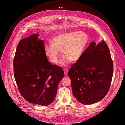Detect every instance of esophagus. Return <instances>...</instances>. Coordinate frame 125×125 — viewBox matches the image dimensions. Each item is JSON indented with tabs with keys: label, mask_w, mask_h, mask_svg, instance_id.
I'll return each instance as SVG.
<instances>
[{
	"label": "esophagus",
	"mask_w": 125,
	"mask_h": 125,
	"mask_svg": "<svg viewBox=\"0 0 125 125\" xmlns=\"http://www.w3.org/2000/svg\"><path fill=\"white\" fill-rule=\"evenodd\" d=\"M64 74L66 75L68 73V70L67 69H64Z\"/></svg>",
	"instance_id": "esophagus-1"
}]
</instances>
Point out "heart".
<instances>
[{
  "instance_id": "obj_1",
  "label": "heart",
  "mask_w": 125,
  "mask_h": 125,
  "mask_svg": "<svg viewBox=\"0 0 125 125\" xmlns=\"http://www.w3.org/2000/svg\"><path fill=\"white\" fill-rule=\"evenodd\" d=\"M88 42V37L84 32H64L54 36L51 44L45 45V53L51 62L57 64L61 51L63 57L61 64L65 66L70 61L75 62L81 58Z\"/></svg>"
}]
</instances>
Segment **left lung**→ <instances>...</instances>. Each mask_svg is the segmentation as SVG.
I'll use <instances>...</instances> for the list:
<instances>
[{
    "label": "left lung",
    "mask_w": 125,
    "mask_h": 125,
    "mask_svg": "<svg viewBox=\"0 0 125 125\" xmlns=\"http://www.w3.org/2000/svg\"><path fill=\"white\" fill-rule=\"evenodd\" d=\"M113 63L106 42H92L68 72L74 97L86 105L98 102L110 89Z\"/></svg>",
    "instance_id": "obj_1"
}]
</instances>
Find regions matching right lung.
<instances>
[{"mask_svg": "<svg viewBox=\"0 0 125 125\" xmlns=\"http://www.w3.org/2000/svg\"><path fill=\"white\" fill-rule=\"evenodd\" d=\"M38 37L35 34L19 42L13 60L14 75L24 99L46 106L54 101L64 73L61 67L48 61L43 41Z\"/></svg>", "mask_w": 125, "mask_h": 125, "instance_id": "obj_1", "label": "right lung"}]
</instances>
